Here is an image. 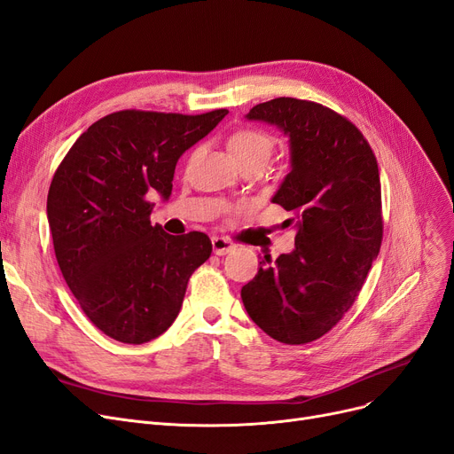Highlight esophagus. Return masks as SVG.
<instances>
[{"label":"esophagus","mask_w":454,"mask_h":454,"mask_svg":"<svg viewBox=\"0 0 454 454\" xmlns=\"http://www.w3.org/2000/svg\"><path fill=\"white\" fill-rule=\"evenodd\" d=\"M211 245H213V252L216 255H224V254H228V252H231L235 248V245L228 238H219V235L211 239Z\"/></svg>","instance_id":"1"}]
</instances>
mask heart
Here are the masks:
<instances>
[{
    "instance_id": "obj_1",
    "label": "heart",
    "mask_w": 454,
    "mask_h": 454,
    "mask_svg": "<svg viewBox=\"0 0 454 454\" xmlns=\"http://www.w3.org/2000/svg\"><path fill=\"white\" fill-rule=\"evenodd\" d=\"M274 137L263 129L247 128L235 131L230 137V150L241 167L248 165H267L274 153ZM247 204H238L233 211H245Z\"/></svg>"
}]
</instances>
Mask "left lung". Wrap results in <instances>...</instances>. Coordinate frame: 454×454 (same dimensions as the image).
<instances>
[{
  "label": "left lung",
  "mask_w": 454,
  "mask_h": 454,
  "mask_svg": "<svg viewBox=\"0 0 454 454\" xmlns=\"http://www.w3.org/2000/svg\"><path fill=\"white\" fill-rule=\"evenodd\" d=\"M284 129L291 172L272 204L291 213L294 250L243 286L250 319L276 341L304 345L336 326L356 301L382 245L377 157L347 116L321 104L274 98L247 114Z\"/></svg>",
  "instance_id": "8db88e82"
}]
</instances>
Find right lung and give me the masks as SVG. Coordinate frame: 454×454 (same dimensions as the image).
<instances>
[{"label":"right lung","instance_id":"obj_1","mask_svg":"<svg viewBox=\"0 0 454 454\" xmlns=\"http://www.w3.org/2000/svg\"><path fill=\"white\" fill-rule=\"evenodd\" d=\"M228 114L124 109L80 135L48 192L55 258L90 323L148 343L178 317L191 274L211 255L202 231L152 226V196L168 199L180 155Z\"/></svg>","mask_w":454,"mask_h":454}]
</instances>
